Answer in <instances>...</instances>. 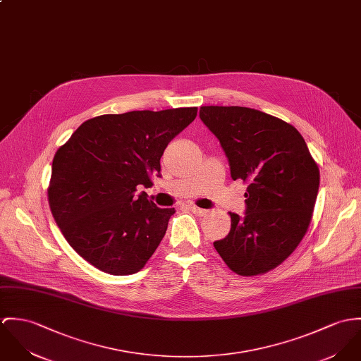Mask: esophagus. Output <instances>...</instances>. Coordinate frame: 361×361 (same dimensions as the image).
Listing matches in <instances>:
<instances>
[{"label": "esophagus", "mask_w": 361, "mask_h": 361, "mask_svg": "<svg viewBox=\"0 0 361 361\" xmlns=\"http://www.w3.org/2000/svg\"><path fill=\"white\" fill-rule=\"evenodd\" d=\"M189 209L193 212V214H196L198 216H204L205 214H207V209H202V208H198L196 205H190L189 207Z\"/></svg>", "instance_id": "obj_1"}]
</instances>
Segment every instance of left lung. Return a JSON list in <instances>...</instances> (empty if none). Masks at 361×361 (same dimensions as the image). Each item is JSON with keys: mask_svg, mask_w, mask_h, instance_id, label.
<instances>
[{"mask_svg": "<svg viewBox=\"0 0 361 361\" xmlns=\"http://www.w3.org/2000/svg\"><path fill=\"white\" fill-rule=\"evenodd\" d=\"M200 118L219 139L233 180L247 183L245 216L229 212V234L214 247L240 276L267 273L307 231L319 165L295 127L274 116L240 106H201Z\"/></svg>", "mask_w": 361, "mask_h": 361, "instance_id": "left-lung-1", "label": "left lung"}]
</instances>
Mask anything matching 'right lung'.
I'll list each match as a JSON object with an SVG mask.
<instances>
[{"label": "right lung", "mask_w": 361, "mask_h": 361, "mask_svg": "<svg viewBox=\"0 0 361 361\" xmlns=\"http://www.w3.org/2000/svg\"><path fill=\"white\" fill-rule=\"evenodd\" d=\"M197 107L103 114L82 123L55 153L48 186L54 219L71 248L113 276L143 269L175 208H159L150 188L168 143Z\"/></svg>", "instance_id": "obj_1"}]
</instances>
